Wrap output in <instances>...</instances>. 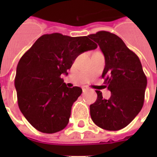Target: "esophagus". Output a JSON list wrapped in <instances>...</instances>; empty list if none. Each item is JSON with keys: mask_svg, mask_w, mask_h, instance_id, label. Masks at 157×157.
<instances>
[{"mask_svg": "<svg viewBox=\"0 0 157 157\" xmlns=\"http://www.w3.org/2000/svg\"><path fill=\"white\" fill-rule=\"evenodd\" d=\"M89 88L87 86H82V91L83 92H86V91H88Z\"/></svg>", "mask_w": 157, "mask_h": 157, "instance_id": "obj_1", "label": "esophagus"}]
</instances>
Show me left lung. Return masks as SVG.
Here are the masks:
<instances>
[{"instance_id": "obj_1", "label": "left lung", "mask_w": 157, "mask_h": 157, "mask_svg": "<svg viewBox=\"0 0 157 157\" xmlns=\"http://www.w3.org/2000/svg\"><path fill=\"white\" fill-rule=\"evenodd\" d=\"M104 55L105 67L102 77L111 92L109 99L102 98L96 91L98 98L90 105L92 121L107 130L124 128L141 110L147 79L137 55L114 33L100 31L88 35Z\"/></svg>"}]
</instances>
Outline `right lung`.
<instances>
[{
  "label": "right lung",
  "mask_w": 157,
  "mask_h": 157,
  "mask_svg": "<svg viewBox=\"0 0 157 157\" xmlns=\"http://www.w3.org/2000/svg\"><path fill=\"white\" fill-rule=\"evenodd\" d=\"M97 47L88 36L55 33L42 35L20 59L15 77L17 103L37 130L54 134L68 124L72 105L82 90L67 87L60 76L68 74L79 55Z\"/></svg>",
  "instance_id": "1"
}]
</instances>
